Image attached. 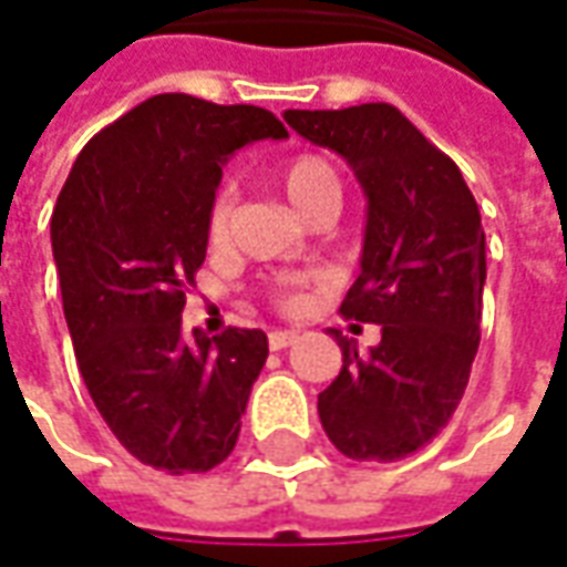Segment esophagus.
<instances>
[{
	"mask_svg": "<svg viewBox=\"0 0 567 567\" xmlns=\"http://www.w3.org/2000/svg\"><path fill=\"white\" fill-rule=\"evenodd\" d=\"M295 338H298V332H288V329H285V332H269V350L288 348Z\"/></svg>",
	"mask_w": 567,
	"mask_h": 567,
	"instance_id": "obj_1",
	"label": "esophagus"
}]
</instances>
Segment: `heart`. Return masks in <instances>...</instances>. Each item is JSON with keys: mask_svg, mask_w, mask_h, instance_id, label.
Listing matches in <instances>:
<instances>
[{"mask_svg": "<svg viewBox=\"0 0 567 567\" xmlns=\"http://www.w3.org/2000/svg\"><path fill=\"white\" fill-rule=\"evenodd\" d=\"M276 186L282 188L288 204L303 219H313L322 210H338L341 207V176L319 154H295V157H288L282 167L276 171ZM233 186H223L214 195L210 210H207V223H204V235H207L210 248L223 245L226 229H229V217H233ZM282 303H291V298H285Z\"/></svg>", "mask_w": 567, "mask_h": 567, "instance_id": "heart-1", "label": "heart"}]
</instances>
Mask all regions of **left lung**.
<instances>
[{"instance_id": "8db88e82", "label": "left lung", "mask_w": 567, "mask_h": 567, "mask_svg": "<svg viewBox=\"0 0 567 567\" xmlns=\"http://www.w3.org/2000/svg\"><path fill=\"white\" fill-rule=\"evenodd\" d=\"M285 121L341 154L363 186V257L341 313L381 326L369 353L332 329L344 365L319 394V422L350 460H403L441 434L475 363L487 279L475 195L394 105L285 111Z\"/></svg>"}]
</instances>
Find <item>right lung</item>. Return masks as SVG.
<instances>
[{"label": "right lung", "instance_id": "right-lung-1", "mask_svg": "<svg viewBox=\"0 0 567 567\" xmlns=\"http://www.w3.org/2000/svg\"><path fill=\"white\" fill-rule=\"evenodd\" d=\"M285 136L264 107L164 92L92 136L58 195L52 254L80 375L114 437L167 475L233 453L267 363L260 329L186 334L183 307L223 164Z\"/></svg>", "mask_w": 567, "mask_h": 567}]
</instances>
